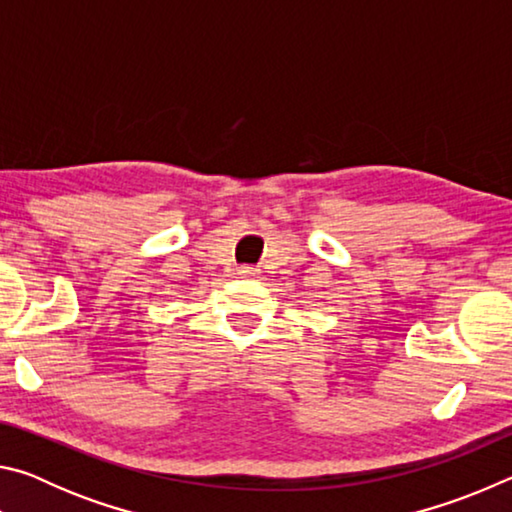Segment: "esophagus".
<instances>
[{
    "mask_svg": "<svg viewBox=\"0 0 512 512\" xmlns=\"http://www.w3.org/2000/svg\"><path fill=\"white\" fill-rule=\"evenodd\" d=\"M239 275H255V268L253 266H241Z\"/></svg>",
    "mask_w": 512,
    "mask_h": 512,
    "instance_id": "esophagus-1",
    "label": "esophagus"
}]
</instances>
